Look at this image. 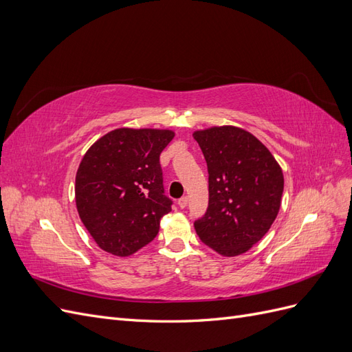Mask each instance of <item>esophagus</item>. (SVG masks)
<instances>
[{
	"label": "esophagus",
	"mask_w": 352,
	"mask_h": 352,
	"mask_svg": "<svg viewBox=\"0 0 352 352\" xmlns=\"http://www.w3.org/2000/svg\"><path fill=\"white\" fill-rule=\"evenodd\" d=\"M177 206H179L180 208H185V207L188 206V197H182V198H179V199H177Z\"/></svg>",
	"instance_id": "esophagus-1"
}]
</instances>
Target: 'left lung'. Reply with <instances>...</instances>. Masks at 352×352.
<instances>
[{"instance_id":"obj_1","label":"left lung","mask_w":352,"mask_h":352,"mask_svg":"<svg viewBox=\"0 0 352 352\" xmlns=\"http://www.w3.org/2000/svg\"><path fill=\"white\" fill-rule=\"evenodd\" d=\"M208 168V208L194 221L207 247L226 257L257 243L278 216L283 173L257 138L235 126L197 131Z\"/></svg>"}]
</instances>
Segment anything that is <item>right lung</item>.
<instances>
[{
    "label": "right lung",
    "instance_id": "obj_1",
    "mask_svg": "<svg viewBox=\"0 0 352 352\" xmlns=\"http://www.w3.org/2000/svg\"><path fill=\"white\" fill-rule=\"evenodd\" d=\"M172 131L116 129L83 155L76 173V207L82 223L113 255L127 257L150 243L160 219L172 211L164 194L160 154Z\"/></svg>",
    "mask_w": 352,
    "mask_h": 352
}]
</instances>
